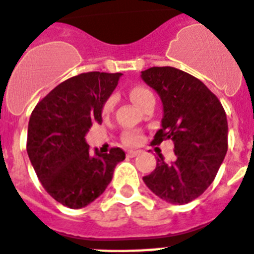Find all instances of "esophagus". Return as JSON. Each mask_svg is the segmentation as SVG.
Segmentation results:
<instances>
[{"label": "esophagus", "mask_w": 254, "mask_h": 254, "mask_svg": "<svg viewBox=\"0 0 254 254\" xmlns=\"http://www.w3.org/2000/svg\"><path fill=\"white\" fill-rule=\"evenodd\" d=\"M139 153H140V151H138V150L137 151H127V155L129 157H135L137 155H139Z\"/></svg>", "instance_id": "1"}]
</instances>
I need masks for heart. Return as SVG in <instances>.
<instances>
[{"label": "heart", "mask_w": 254, "mask_h": 254, "mask_svg": "<svg viewBox=\"0 0 254 254\" xmlns=\"http://www.w3.org/2000/svg\"><path fill=\"white\" fill-rule=\"evenodd\" d=\"M130 98L133 99V102L135 104H138L140 108H144L150 102L155 101V97H153L152 91L150 89H147L144 86H134L130 89ZM115 106V97L111 95L108 97L103 103V107H102V112L104 115H108L111 111L114 110ZM143 140V135L140 131L137 130H125L123 133V142L127 146H138Z\"/></svg>", "instance_id": "b5f03b06"}]
</instances>
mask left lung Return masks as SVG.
Listing matches in <instances>:
<instances>
[{
  "instance_id": "1",
  "label": "left lung",
  "mask_w": 254,
  "mask_h": 254,
  "mask_svg": "<svg viewBox=\"0 0 254 254\" xmlns=\"http://www.w3.org/2000/svg\"><path fill=\"white\" fill-rule=\"evenodd\" d=\"M142 78L157 91L164 107L161 129L151 144L170 139L176 159L163 155L146 186L160 199L187 204L199 197L214 181L227 152V119L218 98L199 80L174 67H152Z\"/></svg>"
}]
</instances>
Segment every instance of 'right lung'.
Wrapping results in <instances>:
<instances>
[{
	"instance_id": "right-lung-1",
	"label": "right lung",
	"mask_w": 254,
	"mask_h": 254,
	"mask_svg": "<svg viewBox=\"0 0 254 254\" xmlns=\"http://www.w3.org/2000/svg\"><path fill=\"white\" fill-rule=\"evenodd\" d=\"M121 73L87 72L63 81L32 111L27 152L46 192L62 205L78 209L101 196L115 167L125 159L119 147L108 153L89 150L85 135L102 124L104 101Z\"/></svg>"
}]
</instances>
